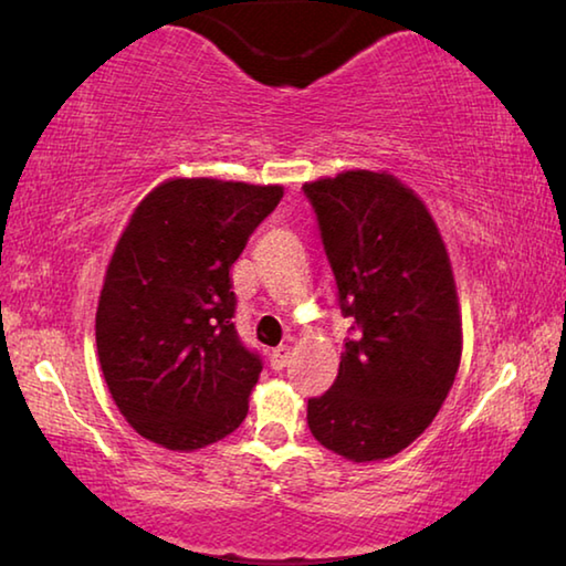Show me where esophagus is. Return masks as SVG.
<instances>
[{"instance_id": "obj_1", "label": "esophagus", "mask_w": 566, "mask_h": 566, "mask_svg": "<svg viewBox=\"0 0 566 566\" xmlns=\"http://www.w3.org/2000/svg\"><path fill=\"white\" fill-rule=\"evenodd\" d=\"M290 359H292V352H290V347H284V344L270 354V364H272V369H276V371L284 369L286 364H290Z\"/></svg>"}]
</instances>
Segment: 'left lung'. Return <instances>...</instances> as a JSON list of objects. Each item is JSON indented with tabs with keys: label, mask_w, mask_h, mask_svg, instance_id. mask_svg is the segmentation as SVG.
Wrapping results in <instances>:
<instances>
[{
	"label": "left lung",
	"mask_w": 566,
	"mask_h": 566,
	"mask_svg": "<svg viewBox=\"0 0 566 566\" xmlns=\"http://www.w3.org/2000/svg\"><path fill=\"white\" fill-rule=\"evenodd\" d=\"M352 319L339 375L306 405L314 439L352 462L399 454L432 424L462 359L442 234L415 191L354 169L304 185Z\"/></svg>",
	"instance_id": "8db88e82"
}]
</instances>
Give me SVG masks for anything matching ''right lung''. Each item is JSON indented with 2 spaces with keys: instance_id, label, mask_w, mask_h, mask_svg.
Instances as JSON below:
<instances>
[{
  "instance_id": "1",
  "label": "right lung",
  "mask_w": 566,
  "mask_h": 566,
  "mask_svg": "<svg viewBox=\"0 0 566 566\" xmlns=\"http://www.w3.org/2000/svg\"><path fill=\"white\" fill-rule=\"evenodd\" d=\"M282 195L169 179L134 209L104 276L97 354L112 399L149 442L191 452L244 421L262 359L237 334L229 270Z\"/></svg>"
}]
</instances>
